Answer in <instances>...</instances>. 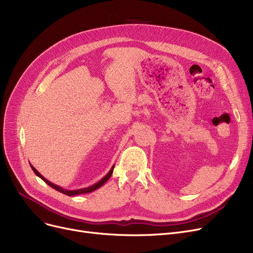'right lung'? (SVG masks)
<instances>
[{"mask_svg":"<svg viewBox=\"0 0 253 253\" xmlns=\"http://www.w3.org/2000/svg\"><path fill=\"white\" fill-rule=\"evenodd\" d=\"M32 167V169H33V171H34V173L37 175V176H39L44 182H46L48 185L49 186H51L52 188H54V189H56L57 191H59V192H63V194H65V195H67V196H75V195H80V194H87V192H90V191H93V190H95V189H98L99 187H101L108 179H109L110 177H111V175H112V173H113V169H114V166L112 167V169L110 170V172L108 173L103 179H101L100 181L98 182V183H95V184H93L92 186H89V187H87V188H82V189H77V190H66V189H64V188H62V187H59V186H57V185H55V184H53V183H51L50 181H48V180H46L37 170L35 169V168L33 167V166H31Z\"/></svg>","mask_w":253,"mask_h":253,"instance_id":"add662e5","label":"right lung"}]
</instances>
